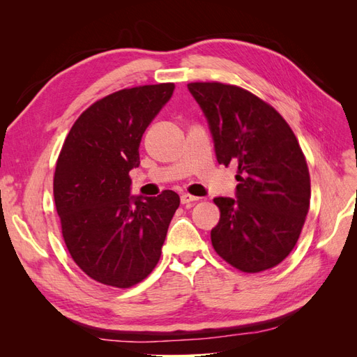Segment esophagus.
Returning <instances> with one entry per match:
<instances>
[{
  "label": "esophagus",
  "instance_id": "34e87169",
  "mask_svg": "<svg viewBox=\"0 0 357 357\" xmlns=\"http://www.w3.org/2000/svg\"><path fill=\"white\" fill-rule=\"evenodd\" d=\"M180 201H181V204H186L188 205V204H192V202L198 201V198L189 195V193H183V195L180 197Z\"/></svg>",
  "mask_w": 357,
  "mask_h": 357
}]
</instances>
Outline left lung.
<instances>
[{
	"mask_svg": "<svg viewBox=\"0 0 357 357\" xmlns=\"http://www.w3.org/2000/svg\"><path fill=\"white\" fill-rule=\"evenodd\" d=\"M207 119L218 162L236 164L235 198L218 197L214 250L244 273L278 265L294 250L310 207V174L298 139L271 105L238 86L189 83Z\"/></svg>",
	"mask_w": 357,
	"mask_h": 357,
	"instance_id": "left-lung-1",
	"label": "left lung"
}]
</instances>
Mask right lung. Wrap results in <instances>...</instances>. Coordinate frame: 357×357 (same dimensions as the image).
<instances>
[{
	"label": "right lung",
	"instance_id": "right-lung-1",
	"mask_svg": "<svg viewBox=\"0 0 357 357\" xmlns=\"http://www.w3.org/2000/svg\"><path fill=\"white\" fill-rule=\"evenodd\" d=\"M174 83L138 86L96 101L62 146L53 197L74 262L95 282L131 287L153 271L180 197L131 195L147 126L172 96Z\"/></svg>",
	"mask_w": 357,
	"mask_h": 357
}]
</instances>
